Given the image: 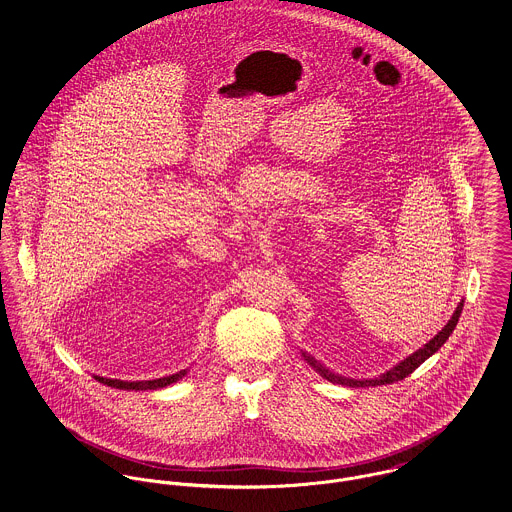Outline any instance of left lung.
Here are the masks:
<instances>
[{
  "instance_id": "8db88e82",
  "label": "left lung",
  "mask_w": 512,
  "mask_h": 512,
  "mask_svg": "<svg viewBox=\"0 0 512 512\" xmlns=\"http://www.w3.org/2000/svg\"><path fill=\"white\" fill-rule=\"evenodd\" d=\"M461 311H463V299L459 301V305H457V309H455V313L451 315V319L447 321V325L439 331L438 335L434 337V339H430L422 349H418L416 353H412L408 359H404L402 363H398V365L394 366V368H390V370H386L384 374H380L378 378H370V380H355V378H345V376H339V374H333V372H329L325 366L321 365V363H317L313 357H309V355H305L303 353V357H305V361L309 363V365L313 366L323 378H327L329 382H333V384H343V386H351V388H363V386H380V384H392V382H398V380H404L406 376H410L418 366L422 365L426 359H430L436 351L441 349V345L449 339V335L453 333V329H455V325H457V321H459V315H461Z\"/></svg>"
}]
</instances>
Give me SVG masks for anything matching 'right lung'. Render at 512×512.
Masks as SVG:
<instances>
[{
	"instance_id": "1",
	"label": "right lung",
	"mask_w": 512,
	"mask_h": 512,
	"mask_svg": "<svg viewBox=\"0 0 512 512\" xmlns=\"http://www.w3.org/2000/svg\"><path fill=\"white\" fill-rule=\"evenodd\" d=\"M187 370H181L177 374H171V376H163V378H155V380H134V382H128V380H118V378H102V376H94L98 382L106 384V386H112V388H120V390H157V388H165L173 382H177L181 376H185Z\"/></svg>"
}]
</instances>
